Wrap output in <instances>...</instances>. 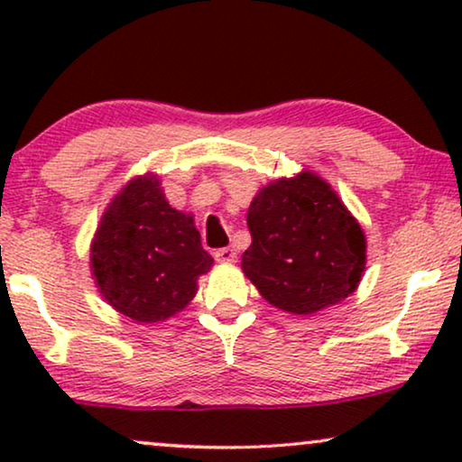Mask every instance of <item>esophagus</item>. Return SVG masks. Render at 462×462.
Wrapping results in <instances>:
<instances>
[{"instance_id":"34e87169","label":"esophagus","mask_w":462,"mask_h":462,"mask_svg":"<svg viewBox=\"0 0 462 462\" xmlns=\"http://www.w3.org/2000/svg\"><path fill=\"white\" fill-rule=\"evenodd\" d=\"M214 258H217L218 263H236L237 252L233 248H220V250L214 252Z\"/></svg>"}]
</instances>
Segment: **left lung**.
I'll use <instances>...</instances> for the list:
<instances>
[{
	"instance_id": "left-lung-1",
	"label": "left lung",
	"mask_w": 462,
	"mask_h": 462,
	"mask_svg": "<svg viewBox=\"0 0 462 462\" xmlns=\"http://www.w3.org/2000/svg\"><path fill=\"white\" fill-rule=\"evenodd\" d=\"M245 220L252 244L242 269L269 305L313 315L357 290L365 271L364 229L311 170L263 187Z\"/></svg>"
}]
</instances>
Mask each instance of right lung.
<instances>
[{"mask_svg":"<svg viewBox=\"0 0 462 462\" xmlns=\"http://www.w3.org/2000/svg\"><path fill=\"white\" fill-rule=\"evenodd\" d=\"M212 264L193 217L168 204L153 172L125 182L90 244L100 296L138 324H157L182 311Z\"/></svg>","mask_w":462,"mask_h":462,"instance_id":"add662e5","label":"right lung"}]
</instances>
